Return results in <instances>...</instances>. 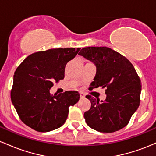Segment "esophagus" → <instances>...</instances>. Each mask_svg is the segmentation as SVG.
Returning a JSON list of instances; mask_svg holds the SVG:
<instances>
[{
    "label": "esophagus",
    "mask_w": 156,
    "mask_h": 156,
    "mask_svg": "<svg viewBox=\"0 0 156 156\" xmlns=\"http://www.w3.org/2000/svg\"><path fill=\"white\" fill-rule=\"evenodd\" d=\"M80 97L81 98H85V94H84V93H83V92H80Z\"/></svg>",
    "instance_id": "obj_1"
}]
</instances>
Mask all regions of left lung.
<instances>
[{
    "label": "left lung",
    "instance_id": "1",
    "mask_svg": "<svg viewBox=\"0 0 156 156\" xmlns=\"http://www.w3.org/2000/svg\"><path fill=\"white\" fill-rule=\"evenodd\" d=\"M79 55L96 66L97 73L89 90L105 88L106 99L90 95V110L84 113L87 125L101 133H113L125 127L140 104L141 80L125 57L108 47H86Z\"/></svg>",
    "mask_w": 156,
    "mask_h": 156
}]
</instances>
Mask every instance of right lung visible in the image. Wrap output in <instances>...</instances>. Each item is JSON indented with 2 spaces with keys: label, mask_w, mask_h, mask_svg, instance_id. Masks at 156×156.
I'll use <instances>...</instances> for the list:
<instances>
[{
  "label": "right lung",
  "mask_w": 156,
  "mask_h": 156,
  "mask_svg": "<svg viewBox=\"0 0 156 156\" xmlns=\"http://www.w3.org/2000/svg\"><path fill=\"white\" fill-rule=\"evenodd\" d=\"M80 48H53L28 56L14 74L12 102L25 125L38 132L63 125L69 108L80 99L78 91L50 94L54 82L64 79L65 67Z\"/></svg>",
  "instance_id": "obj_1"
}]
</instances>
